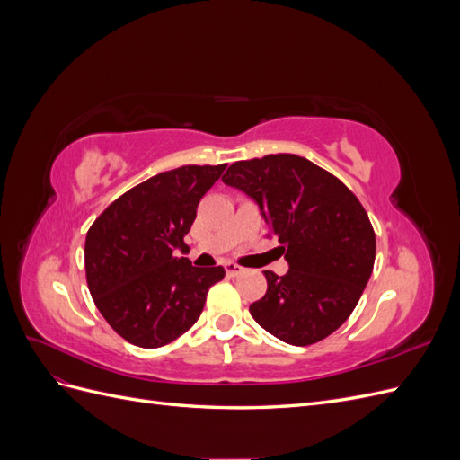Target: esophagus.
Segmentation results:
<instances>
[{"label":"esophagus","instance_id":"obj_1","mask_svg":"<svg viewBox=\"0 0 460 460\" xmlns=\"http://www.w3.org/2000/svg\"><path fill=\"white\" fill-rule=\"evenodd\" d=\"M225 269H226L228 276H240L243 272V269L240 267V264H235V262H226Z\"/></svg>","mask_w":460,"mask_h":460}]
</instances>
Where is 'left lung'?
<instances>
[{
    "label": "left lung",
    "mask_w": 460,
    "mask_h": 460,
    "mask_svg": "<svg viewBox=\"0 0 460 460\" xmlns=\"http://www.w3.org/2000/svg\"><path fill=\"white\" fill-rule=\"evenodd\" d=\"M222 182L255 199L289 264L284 276L264 270L267 294L249 313L289 345L328 338L357 307L374 269L365 207L341 180L291 153L234 163Z\"/></svg>",
    "instance_id": "1"
}]
</instances>
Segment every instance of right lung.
Returning <instances> with one entry per match:
<instances>
[{"label": "right lung", "instance_id": "obj_1", "mask_svg": "<svg viewBox=\"0 0 460 460\" xmlns=\"http://www.w3.org/2000/svg\"><path fill=\"white\" fill-rule=\"evenodd\" d=\"M226 164H186L151 176L111 203L86 234L84 262L95 307L120 338L155 349L188 332L225 269L191 267L184 235Z\"/></svg>", "mask_w": 460, "mask_h": 460}]
</instances>
